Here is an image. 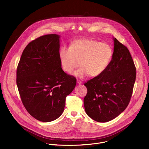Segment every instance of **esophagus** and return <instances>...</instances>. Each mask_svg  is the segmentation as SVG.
Wrapping results in <instances>:
<instances>
[{
  "label": "esophagus",
  "mask_w": 149,
  "mask_h": 149,
  "mask_svg": "<svg viewBox=\"0 0 149 149\" xmlns=\"http://www.w3.org/2000/svg\"><path fill=\"white\" fill-rule=\"evenodd\" d=\"M77 83L78 84H81L82 82L80 81V80H79V79H77Z\"/></svg>",
  "instance_id": "34e87169"
}]
</instances>
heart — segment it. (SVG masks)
<instances>
[{"label": "heart", "mask_w": 149, "mask_h": 149, "mask_svg": "<svg viewBox=\"0 0 149 149\" xmlns=\"http://www.w3.org/2000/svg\"><path fill=\"white\" fill-rule=\"evenodd\" d=\"M113 56L110 45L91 39L75 40L69 48L63 47L59 52L61 67L67 73H72L80 63L81 67L74 73L80 78L101 75L110 65Z\"/></svg>", "instance_id": "1"}]
</instances>
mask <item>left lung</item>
<instances>
[{"label":"left lung","instance_id":"obj_1","mask_svg":"<svg viewBox=\"0 0 149 149\" xmlns=\"http://www.w3.org/2000/svg\"><path fill=\"white\" fill-rule=\"evenodd\" d=\"M111 63L105 72L84 84L87 94L84 104L87 114L105 123L120 115L128 106L136 81V69L127 48L113 38Z\"/></svg>","mask_w":149,"mask_h":149}]
</instances>
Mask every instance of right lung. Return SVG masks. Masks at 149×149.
<instances>
[{"mask_svg":"<svg viewBox=\"0 0 149 149\" xmlns=\"http://www.w3.org/2000/svg\"><path fill=\"white\" fill-rule=\"evenodd\" d=\"M59 38L49 34L31 41L24 49L16 71L21 100L35 119L49 122L62 114L65 98L77 79L63 71L59 58Z\"/></svg>","mask_w":149,"mask_h":149,"instance_id":"1","label":"right lung"}]
</instances>
